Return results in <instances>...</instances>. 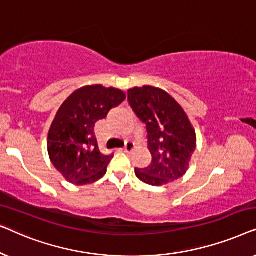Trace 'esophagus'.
Instances as JSON below:
<instances>
[{
    "label": "esophagus",
    "instance_id": "34e87169",
    "mask_svg": "<svg viewBox=\"0 0 256 256\" xmlns=\"http://www.w3.org/2000/svg\"><path fill=\"white\" fill-rule=\"evenodd\" d=\"M134 146H135L134 143H132V141H128L127 143H126V146H124V148H122V150H124V152H132V149H134Z\"/></svg>",
    "mask_w": 256,
    "mask_h": 256
}]
</instances>
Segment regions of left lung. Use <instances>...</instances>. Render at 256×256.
<instances>
[{
  "label": "left lung",
  "mask_w": 256,
  "mask_h": 256,
  "mask_svg": "<svg viewBox=\"0 0 256 256\" xmlns=\"http://www.w3.org/2000/svg\"><path fill=\"white\" fill-rule=\"evenodd\" d=\"M128 102L146 124L152 156L149 166L135 169L136 177L152 186L180 180L196 150V132L183 108L166 92L152 86L129 90Z\"/></svg>",
  "instance_id": "1"
}]
</instances>
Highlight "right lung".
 Returning <instances> with one entry per match:
<instances>
[{
    "instance_id": "add662e5",
    "label": "right lung",
    "mask_w": 256,
    "mask_h": 256,
    "mask_svg": "<svg viewBox=\"0 0 256 256\" xmlns=\"http://www.w3.org/2000/svg\"><path fill=\"white\" fill-rule=\"evenodd\" d=\"M124 99L121 90L93 85L76 90L59 108L48 132V152L70 183L90 184L106 174L113 152H100L94 128Z\"/></svg>"
}]
</instances>
